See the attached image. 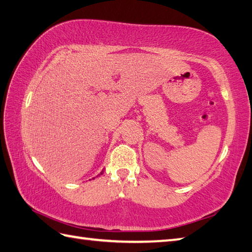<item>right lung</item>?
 Segmentation results:
<instances>
[{
  "mask_svg": "<svg viewBox=\"0 0 252 252\" xmlns=\"http://www.w3.org/2000/svg\"><path fill=\"white\" fill-rule=\"evenodd\" d=\"M100 174H103V172H101V173H100Z\"/></svg>",
  "mask_w": 252,
  "mask_h": 252,
  "instance_id": "add662e5",
  "label": "right lung"
}]
</instances>
